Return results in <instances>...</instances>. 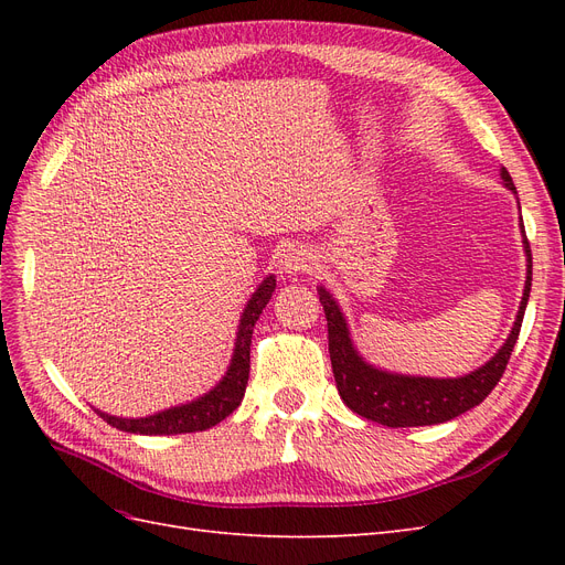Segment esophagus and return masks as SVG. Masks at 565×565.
Returning <instances> with one entry per match:
<instances>
[{
    "mask_svg": "<svg viewBox=\"0 0 565 565\" xmlns=\"http://www.w3.org/2000/svg\"><path fill=\"white\" fill-rule=\"evenodd\" d=\"M278 266L282 273H289V276L292 273H306L313 268V256L303 245H287L278 256Z\"/></svg>",
    "mask_w": 565,
    "mask_h": 565,
    "instance_id": "obj_1",
    "label": "esophagus"
}]
</instances>
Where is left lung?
Returning a JSON list of instances; mask_svg holds the SVG:
<instances>
[{
  "mask_svg": "<svg viewBox=\"0 0 565 565\" xmlns=\"http://www.w3.org/2000/svg\"><path fill=\"white\" fill-rule=\"evenodd\" d=\"M500 177L509 191L516 193V185L511 181L504 167ZM521 233H523L527 273H525V289H523V299L519 306L514 328H511V334L507 337L502 349L494 353L486 365L457 380L409 377V374L386 372L365 363L363 355L353 347L349 324L344 313L339 309V303L334 301V297L328 292V289L320 285L318 295H320L324 318H328L330 361H332V372H334V382H337L341 401H344L353 413L377 424L391 426V429H398V426L443 424L459 417L461 413H467V409L476 407L478 403H483L488 393L498 386L500 377L507 370L511 351H514V344L521 332L525 303L530 297V282H533V256H530V245H527L523 224H521Z\"/></svg>",
  "mask_w": 565,
  "mask_h": 565,
  "instance_id": "1",
  "label": "left lung"
}]
</instances>
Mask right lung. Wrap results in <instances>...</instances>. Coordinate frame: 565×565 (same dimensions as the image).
Here are the masks:
<instances>
[{"mask_svg":"<svg viewBox=\"0 0 565 565\" xmlns=\"http://www.w3.org/2000/svg\"><path fill=\"white\" fill-rule=\"evenodd\" d=\"M273 292H276V276H268L259 287H256V292L249 297L245 311L241 316L235 349H233V358L226 374L212 391L204 393V396L185 405L162 409V413H156L150 417H139V419L115 417L108 413H100V409H96V415H100V419L108 422L119 431L143 434V436L193 434V431L212 429V426H216L221 419H226L233 409L243 403L247 380H249L252 330H254V322L259 320L262 311L266 309Z\"/></svg>","mask_w":565,"mask_h":565,"instance_id":"add662e5","label":"right lung"}]
</instances>
